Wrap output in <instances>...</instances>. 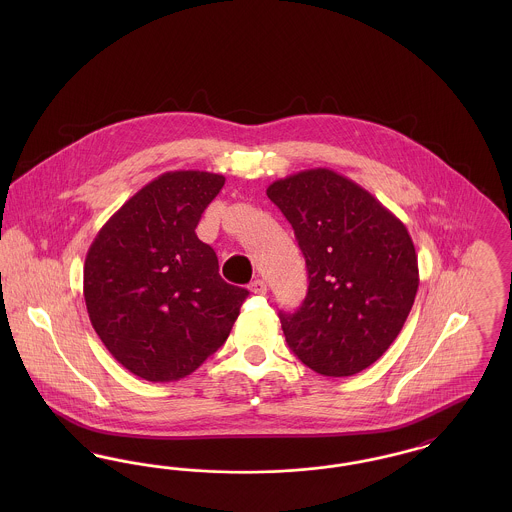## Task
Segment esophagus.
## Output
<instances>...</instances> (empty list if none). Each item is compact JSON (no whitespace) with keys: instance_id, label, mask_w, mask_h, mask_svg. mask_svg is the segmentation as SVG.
<instances>
[{"instance_id":"34e87169","label":"esophagus","mask_w":512,"mask_h":512,"mask_svg":"<svg viewBox=\"0 0 512 512\" xmlns=\"http://www.w3.org/2000/svg\"><path fill=\"white\" fill-rule=\"evenodd\" d=\"M249 292L255 293V295H265V293H267L265 280H253V282L249 284Z\"/></svg>"}]
</instances>
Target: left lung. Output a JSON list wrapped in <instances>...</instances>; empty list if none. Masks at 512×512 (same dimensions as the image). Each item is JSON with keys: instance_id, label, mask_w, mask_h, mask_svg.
Masks as SVG:
<instances>
[{"instance_id": "obj_1", "label": "left lung", "mask_w": 512, "mask_h": 512, "mask_svg": "<svg viewBox=\"0 0 512 512\" xmlns=\"http://www.w3.org/2000/svg\"><path fill=\"white\" fill-rule=\"evenodd\" d=\"M267 195L290 220L309 272L303 305L278 315L290 349L322 376L365 370L399 336L418 290L407 226L330 169L280 178Z\"/></svg>"}]
</instances>
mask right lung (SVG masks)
<instances>
[{
  "instance_id": "obj_1",
  "label": "right lung",
  "mask_w": 512,
  "mask_h": 512,
  "mask_svg": "<svg viewBox=\"0 0 512 512\" xmlns=\"http://www.w3.org/2000/svg\"><path fill=\"white\" fill-rule=\"evenodd\" d=\"M224 186L215 172L171 171L107 220L84 263L90 322L126 370L174 382L226 341L249 295L226 284L195 226Z\"/></svg>"
}]
</instances>
